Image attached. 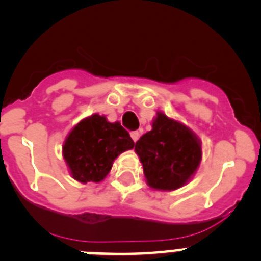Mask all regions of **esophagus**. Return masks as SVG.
<instances>
[{"label": "esophagus", "instance_id": "obj_1", "mask_svg": "<svg viewBox=\"0 0 261 261\" xmlns=\"http://www.w3.org/2000/svg\"><path fill=\"white\" fill-rule=\"evenodd\" d=\"M130 137H132L133 141L137 142V140L140 138V132H137V130H136V132H132L130 133Z\"/></svg>", "mask_w": 261, "mask_h": 261}]
</instances>
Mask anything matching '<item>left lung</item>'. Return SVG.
<instances>
[{"label":"left lung","mask_w":261,"mask_h":261,"mask_svg":"<svg viewBox=\"0 0 261 261\" xmlns=\"http://www.w3.org/2000/svg\"><path fill=\"white\" fill-rule=\"evenodd\" d=\"M135 151L147 186L155 191H175L190 183L202 158L197 135L162 111L151 121V130L136 142Z\"/></svg>","instance_id":"8db88e82"}]
</instances>
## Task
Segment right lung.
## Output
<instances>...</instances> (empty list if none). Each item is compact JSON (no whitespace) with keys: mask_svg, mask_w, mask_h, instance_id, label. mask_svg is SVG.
<instances>
[{"mask_svg":"<svg viewBox=\"0 0 261 261\" xmlns=\"http://www.w3.org/2000/svg\"><path fill=\"white\" fill-rule=\"evenodd\" d=\"M133 147L135 142L119 121L110 123L105 115L93 114L71 128L62 144V156L78 183H100L115 159Z\"/></svg>","mask_w":261,"mask_h":261,"instance_id":"add662e5","label":"right lung"}]
</instances>
